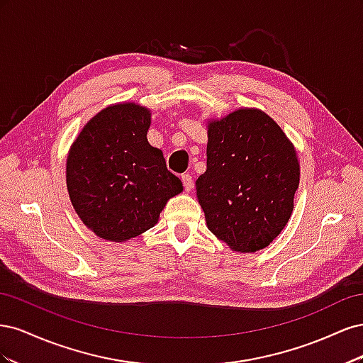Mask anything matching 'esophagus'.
Returning <instances> with one entry per match:
<instances>
[{"instance_id":"1","label":"esophagus","mask_w":363,"mask_h":363,"mask_svg":"<svg viewBox=\"0 0 363 363\" xmlns=\"http://www.w3.org/2000/svg\"><path fill=\"white\" fill-rule=\"evenodd\" d=\"M182 182H183L184 189L188 191V192H191L192 188H194V179H192V175H191V174H183V175H182Z\"/></svg>"}]
</instances>
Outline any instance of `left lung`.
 I'll return each instance as SVG.
<instances>
[{
    "label": "left lung",
    "instance_id": "obj_1",
    "mask_svg": "<svg viewBox=\"0 0 363 363\" xmlns=\"http://www.w3.org/2000/svg\"><path fill=\"white\" fill-rule=\"evenodd\" d=\"M207 128V169L195 182L207 227L235 251L265 248L294 211L295 148L259 108H239Z\"/></svg>",
    "mask_w": 363,
    "mask_h": 363
}]
</instances>
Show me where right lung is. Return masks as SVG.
Here are the masks:
<instances>
[{
	"label": "right lung",
	"instance_id": "1",
	"mask_svg": "<svg viewBox=\"0 0 363 363\" xmlns=\"http://www.w3.org/2000/svg\"><path fill=\"white\" fill-rule=\"evenodd\" d=\"M151 113L121 103L96 113L71 145L67 186L86 227L106 240L123 242L155 227L164 204L183 191L163 152L151 147Z\"/></svg>",
	"mask_w": 363,
	"mask_h": 363
}]
</instances>
